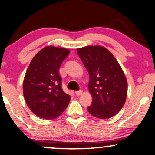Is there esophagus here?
<instances>
[{
  "instance_id": "esophagus-1",
  "label": "esophagus",
  "mask_w": 155,
  "mask_h": 155,
  "mask_svg": "<svg viewBox=\"0 0 155 155\" xmlns=\"http://www.w3.org/2000/svg\"><path fill=\"white\" fill-rule=\"evenodd\" d=\"M82 94H83V91H82V90H79V91H75V94L78 96H81Z\"/></svg>"
}]
</instances>
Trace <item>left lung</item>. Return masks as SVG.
I'll list each match as a JSON object with an SVG mask.
<instances>
[{
    "label": "left lung",
    "instance_id": "left-lung-1",
    "mask_svg": "<svg viewBox=\"0 0 155 155\" xmlns=\"http://www.w3.org/2000/svg\"><path fill=\"white\" fill-rule=\"evenodd\" d=\"M77 52L89 74L88 89L93 101L89 113L100 119H107L120 111L128 91L126 78L117 60L101 46H86Z\"/></svg>",
    "mask_w": 155,
    "mask_h": 155
}]
</instances>
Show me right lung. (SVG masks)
Listing matches in <instances>:
<instances>
[{"instance_id":"add662e5","label":"right lung","mask_w":155,"mask_h":155,"mask_svg":"<svg viewBox=\"0 0 155 155\" xmlns=\"http://www.w3.org/2000/svg\"><path fill=\"white\" fill-rule=\"evenodd\" d=\"M69 54L66 48L45 47L29 65L24 79L23 94L27 106L38 117L55 119L68 106L70 96L61 88L59 70Z\"/></svg>"}]
</instances>
